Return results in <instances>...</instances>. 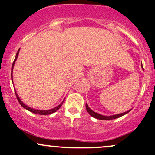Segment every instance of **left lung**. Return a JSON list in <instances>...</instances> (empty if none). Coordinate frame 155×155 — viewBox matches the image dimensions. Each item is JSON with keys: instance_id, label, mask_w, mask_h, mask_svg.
I'll return each mask as SVG.
<instances>
[{"instance_id": "left-lung-1", "label": "left lung", "mask_w": 155, "mask_h": 155, "mask_svg": "<svg viewBox=\"0 0 155 155\" xmlns=\"http://www.w3.org/2000/svg\"><path fill=\"white\" fill-rule=\"evenodd\" d=\"M85 107H86L87 112H88L89 115H90L91 116L94 117V118H97V119L103 120V121H105V120L115 119V118H119V117H121V116H123V115H126L127 113H128V112H129L131 110V109H130V110H128V111H127V112H123V113L116 114V115H109V116H107V115H101V114L97 113V112H94L93 110H91V109L90 108H89V107H88V106H87V104H85Z\"/></svg>"}]
</instances>
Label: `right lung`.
<instances>
[{"mask_svg":"<svg viewBox=\"0 0 155 155\" xmlns=\"http://www.w3.org/2000/svg\"><path fill=\"white\" fill-rule=\"evenodd\" d=\"M19 49L18 50V51H17L16 53V55H15V60H14L13 63H12V70H11V78H12V70H13V67H14V64H15V61H16L17 58H18V53H19ZM15 92V95H16V97H17V100H18V103H19L20 104H21V106L23 108H25V109H27V110L30 111V112H33V113H35V114H39V115H50V114L51 113H54V112H55L56 111L58 110L59 109H60L61 107L62 106V104H63L64 101V100L63 101H62V103H61L60 104H59L58 107L53 108V109H48V110H38V109H32V108L28 107L27 105H25V104H24V103L22 102V101H21V99L19 98V97L18 96V94H17L16 91Z\"/></svg>","mask_w":155,"mask_h":155,"instance_id":"right-lung-1","label":"right lung"}]
</instances>
